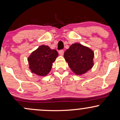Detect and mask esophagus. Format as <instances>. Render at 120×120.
<instances>
[{"mask_svg":"<svg viewBox=\"0 0 120 120\" xmlns=\"http://www.w3.org/2000/svg\"><path fill=\"white\" fill-rule=\"evenodd\" d=\"M59 54L60 55H62L63 56V55H64V50H63V49H61V50H60L59 51Z\"/></svg>","mask_w":120,"mask_h":120,"instance_id":"obj_1","label":"esophagus"}]
</instances>
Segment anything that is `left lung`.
I'll return each instance as SVG.
<instances>
[{
    "label": "left lung",
    "instance_id": "left-lung-1",
    "mask_svg": "<svg viewBox=\"0 0 120 120\" xmlns=\"http://www.w3.org/2000/svg\"><path fill=\"white\" fill-rule=\"evenodd\" d=\"M94 53L89 47L79 43L72 44L64 52V57L71 70L77 75H82L94 65Z\"/></svg>",
    "mask_w": 120,
    "mask_h": 120
}]
</instances>
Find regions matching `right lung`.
<instances>
[{
  "label": "right lung",
  "mask_w": 120,
  "mask_h": 120,
  "mask_svg": "<svg viewBox=\"0 0 120 120\" xmlns=\"http://www.w3.org/2000/svg\"><path fill=\"white\" fill-rule=\"evenodd\" d=\"M57 56L58 53L55 49L46 45L39 46L27 59L30 71L38 75L45 76L50 71L52 63Z\"/></svg>",
  "instance_id": "add662e5"
}]
</instances>
